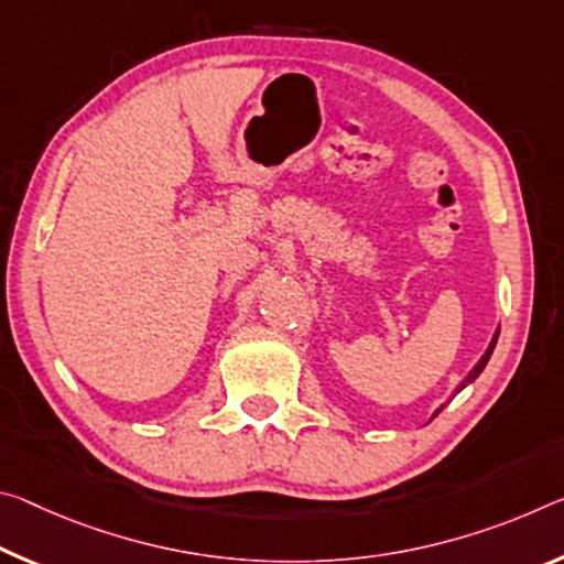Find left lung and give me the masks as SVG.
Returning <instances> with one entry per match:
<instances>
[{"instance_id":"1","label":"left lung","mask_w":564,"mask_h":564,"mask_svg":"<svg viewBox=\"0 0 564 564\" xmlns=\"http://www.w3.org/2000/svg\"><path fill=\"white\" fill-rule=\"evenodd\" d=\"M497 338H499V328L495 330V336H491V341H489V346H487V351H485V356H481V359L477 361V366H475V369H471V371L467 373V377H464V381L459 383V387H457V389H454V394H452V397H457V394H459V391H462L464 387H469V383H471V381H475V379L479 377V373H481V371H485V366H487V361H489V356H491V351H495V346H497ZM442 409H444V404H442L440 409H436V411H434V414H432V419H434L436 414H440V411H442Z\"/></svg>"}]
</instances>
